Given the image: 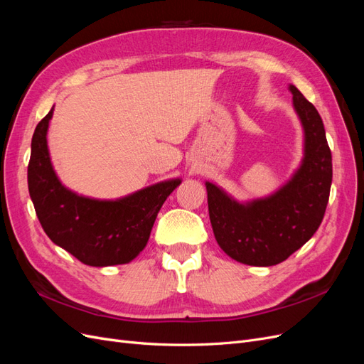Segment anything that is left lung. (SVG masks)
I'll list each match as a JSON object with an SVG mask.
<instances>
[{"label":"left lung","mask_w":364,"mask_h":364,"mask_svg":"<svg viewBox=\"0 0 364 364\" xmlns=\"http://www.w3.org/2000/svg\"><path fill=\"white\" fill-rule=\"evenodd\" d=\"M289 90L304 127V158L291 179L269 197L246 203L205 183L218 246L247 266H274L301 249L321 226L329 199L333 158L323 121L296 86Z\"/></svg>","instance_id":"8db88e82"}]
</instances>
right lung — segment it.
I'll list each match as a JSON object with an SVG mask.
<instances>
[{
    "label": "right lung",
    "mask_w": 364,
    "mask_h": 364,
    "mask_svg": "<svg viewBox=\"0 0 364 364\" xmlns=\"http://www.w3.org/2000/svg\"><path fill=\"white\" fill-rule=\"evenodd\" d=\"M51 111L31 138L28 193L39 222L54 245L86 266L106 267L130 262L146 247L153 223L181 179L164 181L117 200L79 196L59 181L47 146Z\"/></svg>",
    "instance_id": "right-lung-1"
}]
</instances>
